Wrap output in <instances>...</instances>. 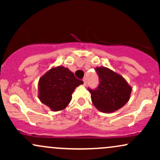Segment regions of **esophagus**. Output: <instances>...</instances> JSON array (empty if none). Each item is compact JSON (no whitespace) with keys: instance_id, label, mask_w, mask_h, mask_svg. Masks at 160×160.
Here are the masks:
<instances>
[{"instance_id":"obj_1","label":"esophagus","mask_w":160,"mask_h":160,"mask_svg":"<svg viewBox=\"0 0 160 160\" xmlns=\"http://www.w3.org/2000/svg\"><path fill=\"white\" fill-rule=\"evenodd\" d=\"M82 81H83V84L84 86H86V84H87V80H86V78H84L83 80H82Z\"/></svg>"}]
</instances>
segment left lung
Instances as JSON below:
<instances>
[{
	"label": "left lung",
	"mask_w": 160,
	"mask_h": 160,
	"mask_svg": "<svg viewBox=\"0 0 160 160\" xmlns=\"http://www.w3.org/2000/svg\"><path fill=\"white\" fill-rule=\"evenodd\" d=\"M95 71L100 83L95 89H88L95 107L104 113H112L123 107L132 92L127 81L108 68L96 67Z\"/></svg>",
	"instance_id": "left-lung-1"
}]
</instances>
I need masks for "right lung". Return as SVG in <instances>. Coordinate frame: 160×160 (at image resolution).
Segmentation results:
<instances>
[{
	"instance_id": "1",
	"label": "right lung",
	"mask_w": 160,
	"mask_h": 160,
	"mask_svg": "<svg viewBox=\"0 0 160 160\" xmlns=\"http://www.w3.org/2000/svg\"><path fill=\"white\" fill-rule=\"evenodd\" d=\"M82 83L68 68L57 66L40 78L38 98L52 111H62L68 105L76 87Z\"/></svg>"
}]
</instances>
